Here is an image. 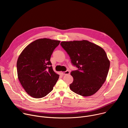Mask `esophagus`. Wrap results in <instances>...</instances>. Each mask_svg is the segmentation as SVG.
<instances>
[{"label": "esophagus", "mask_w": 128, "mask_h": 128, "mask_svg": "<svg viewBox=\"0 0 128 128\" xmlns=\"http://www.w3.org/2000/svg\"><path fill=\"white\" fill-rule=\"evenodd\" d=\"M62 74H63V75H68V74H70V71H69V70H66V71L62 72Z\"/></svg>", "instance_id": "obj_1"}]
</instances>
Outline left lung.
Here are the masks:
<instances>
[{"label":"left lung","mask_w":128,"mask_h":128,"mask_svg":"<svg viewBox=\"0 0 128 128\" xmlns=\"http://www.w3.org/2000/svg\"><path fill=\"white\" fill-rule=\"evenodd\" d=\"M72 64L78 69L71 72L74 82L70 88L77 94L90 96L96 93L105 82L109 62L104 50L88 40L62 42Z\"/></svg>","instance_id":"1"}]
</instances>
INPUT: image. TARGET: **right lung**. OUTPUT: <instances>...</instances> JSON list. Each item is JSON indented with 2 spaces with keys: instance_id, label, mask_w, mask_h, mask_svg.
<instances>
[{
  "instance_id": "obj_1",
  "label": "right lung",
  "mask_w": 128,
  "mask_h": 128,
  "mask_svg": "<svg viewBox=\"0 0 128 128\" xmlns=\"http://www.w3.org/2000/svg\"><path fill=\"white\" fill-rule=\"evenodd\" d=\"M60 42L48 38L37 40L28 45L18 58V78L31 97H45L52 90L58 80L59 76L54 71L50 59Z\"/></svg>"
}]
</instances>
